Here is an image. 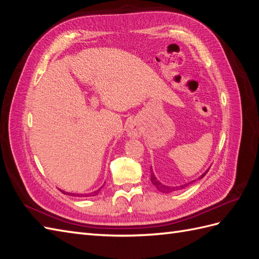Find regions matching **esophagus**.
I'll return each instance as SVG.
<instances>
[{"label": "esophagus", "instance_id": "1", "mask_svg": "<svg viewBox=\"0 0 259 259\" xmlns=\"http://www.w3.org/2000/svg\"><path fill=\"white\" fill-rule=\"evenodd\" d=\"M126 132H127V135L130 137H141L142 135V130L140 127V125H138L136 122H131L128 123L127 127H126Z\"/></svg>", "mask_w": 259, "mask_h": 259}]
</instances>
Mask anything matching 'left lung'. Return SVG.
I'll return each instance as SVG.
<instances>
[{
    "instance_id": "1",
    "label": "left lung",
    "mask_w": 259,
    "mask_h": 259,
    "mask_svg": "<svg viewBox=\"0 0 259 259\" xmlns=\"http://www.w3.org/2000/svg\"><path fill=\"white\" fill-rule=\"evenodd\" d=\"M209 169H210V168H207V169L205 170V171L200 176V177H199L198 179H194V180H192V181H190V182H187V184H185V185H180V186H168V185L162 184V182H160L158 179L156 178V176H155V174H154V171H153V168L150 167V181H151V184H153V185L155 186V188H156L157 190H158L159 192H162V193H170V192H175V191L181 190V189H185V188L188 187L189 185L193 184L194 181L202 179V178L204 177V176L206 175V172L209 171Z\"/></svg>"
}]
</instances>
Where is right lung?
<instances>
[{"label":"right lung","mask_w":259,"mask_h":259,"mask_svg":"<svg viewBox=\"0 0 259 259\" xmlns=\"http://www.w3.org/2000/svg\"><path fill=\"white\" fill-rule=\"evenodd\" d=\"M104 187V184H103V186L102 187H100L98 190H96V191H93V192H90V193H72V192H67V191H64V190H61V189H59V190L64 193V194H67V195H71V197H79V198H87V197H94V195H97L100 191H101V189H102Z\"/></svg>","instance_id":"right-lung-1"}]
</instances>
